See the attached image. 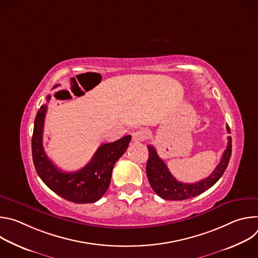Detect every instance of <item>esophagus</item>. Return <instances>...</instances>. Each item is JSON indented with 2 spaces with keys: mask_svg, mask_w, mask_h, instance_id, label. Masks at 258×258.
Segmentation results:
<instances>
[{
  "mask_svg": "<svg viewBox=\"0 0 258 258\" xmlns=\"http://www.w3.org/2000/svg\"><path fill=\"white\" fill-rule=\"evenodd\" d=\"M146 139H147V134L144 131H138L133 134V142H135V143L143 142Z\"/></svg>",
  "mask_w": 258,
  "mask_h": 258,
  "instance_id": "esophagus-1",
  "label": "esophagus"
}]
</instances>
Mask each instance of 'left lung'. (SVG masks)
<instances>
[{
	"mask_svg": "<svg viewBox=\"0 0 258 258\" xmlns=\"http://www.w3.org/2000/svg\"><path fill=\"white\" fill-rule=\"evenodd\" d=\"M227 131L230 134V127L227 124ZM149 158L147 161L146 172L153 191L165 200H186L196 197L209 188L220 178L228 167L232 154V138L228 137V144L223 153L220 162L213 172L206 178L194 183H185L178 181L168 170L164 161L158 156L156 149L152 145H148Z\"/></svg>",
	"mask_w": 258,
	"mask_h": 258,
	"instance_id": "8db88e82",
	"label": "left lung"
}]
</instances>
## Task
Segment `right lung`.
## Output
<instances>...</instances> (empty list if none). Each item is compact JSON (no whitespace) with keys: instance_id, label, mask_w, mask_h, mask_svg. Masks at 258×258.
Masks as SVG:
<instances>
[{"instance_id":"1","label":"right lung","mask_w":258,"mask_h":258,"mask_svg":"<svg viewBox=\"0 0 258 258\" xmlns=\"http://www.w3.org/2000/svg\"><path fill=\"white\" fill-rule=\"evenodd\" d=\"M50 99L51 96L48 95L47 101ZM47 108V104L42 105L34 119L31 151L36 172L48 188L70 202L84 204L98 201L106 193L113 166L126 151L132 136L127 135L115 142L102 144L85 167L78 171L65 172L48 158L43 147Z\"/></svg>"}]
</instances>
